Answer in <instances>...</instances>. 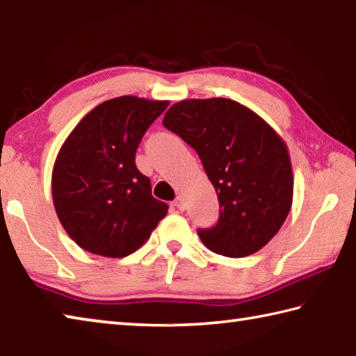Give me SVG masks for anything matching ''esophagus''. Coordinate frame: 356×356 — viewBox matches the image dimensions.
<instances>
[{"instance_id": "obj_1", "label": "esophagus", "mask_w": 356, "mask_h": 356, "mask_svg": "<svg viewBox=\"0 0 356 356\" xmlns=\"http://www.w3.org/2000/svg\"><path fill=\"white\" fill-rule=\"evenodd\" d=\"M174 207L177 208V210H180V211H184L185 210V202H184V199L180 197V196H177L176 197V200H174V204H172Z\"/></svg>"}]
</instances>
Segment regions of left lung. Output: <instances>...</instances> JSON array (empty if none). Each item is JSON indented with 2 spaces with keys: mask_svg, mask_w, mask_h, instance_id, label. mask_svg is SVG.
Returning <instances> with one entry per match:
<instances>
[{
  "mask_svg": "<svg viewBox=\"0 0 356 356\" xmlns=\"http://www.w3.org/2000/svg\"><path fill=\"white\" fill-rule=\"evenodd\" d=\"M163 127L196 149L219 199V220L199 229L207 248L250 256L280 232L293 202L287 145L270 124L229 99L182 100Z\"/></svg>",
  "mask_w": 356,
  "mask_h": 356,
  "instance_id": "obj_1",
  "label": "left lung"
}]
</instances>
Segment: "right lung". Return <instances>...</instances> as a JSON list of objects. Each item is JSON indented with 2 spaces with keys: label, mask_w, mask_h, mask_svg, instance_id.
<instances>
[{
  "label": "right lung",
  "mask_w": 356,
  "mask_h": 356,
  "mask_svg": "<svg viewBox=\"0 0 356 356\" xmlns=\"http://www.w3.org/2000/svg\"><path fill=\"white\" fill-rule=\"evenodd\" d=\"M168 104L134 95L103 102L60 148L52 170L54 207L66 233L86 252L134 253L168 213L136 166L138 143Z\"/></svg>",
  "instance_id": "add662e5"
}]
</instances>
